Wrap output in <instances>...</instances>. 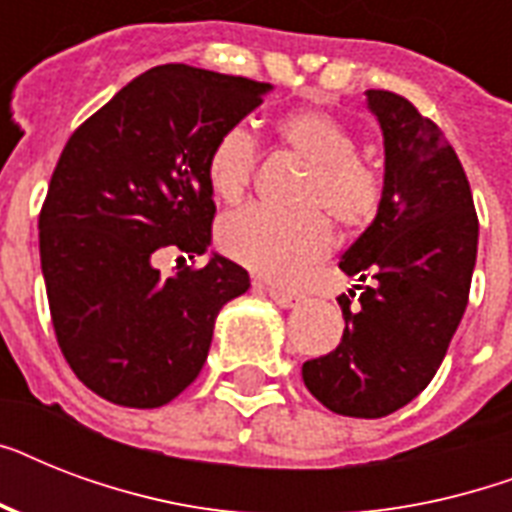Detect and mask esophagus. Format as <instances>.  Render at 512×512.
<instances>
[{"label": "esophagus", "mask_w": 512, "mask_h": 512, "mask_svg": "<svg viewBox=\"0 0 512 512\" xmlns=\"http://www.w3.org/2000/svg\"><path fill=\"white\" fill-rule=\"evenodd\" d=\"M268 297H271L273 303L279 305V308H297L303 297L295 295V292H284V289H276V287H268Z\"/></svg>", "instance_id": "34e87169"}]
</instances>
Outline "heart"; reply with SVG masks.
I'll return each instance as SVG.
<instances>
[{
	"label": "heart",
	"instance_id": "1",
	"mask_svg": "<svg viewBox=\"0 0 512 512\" xmlns=\"http://www.w3.org/2000/svg\"><path fill=\"white\" fill-rule=\"evenodd\" d=\"M276 132L281 143L308 164L295 196L303 209H241L225 217L217 239L225 255L249 271L271 281H295L332 247V228L323 213L327 211L345 231H361L380 212L385 177L377 164L358 154L353 130L324 111L300 108L284 114ZM255 164L252 132L241 124L228 127L209 148V188L217 199L236 204L249 191Z\"/></svg>",
	"mask_w": 512,
	"mask_h": 512
}]
</instances>
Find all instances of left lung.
I'll return each mask as SVG.
<instances>
[{
  "label": "left lung",
  "mask_w": 512,
  "mask_h": 512,
  "mask_svg": "<svg viewBox=\"0 0 512 512\" xmlns=\"http://www.w3.org/2000/svg\"><path fill=\"white\" fill-rule=\"evenodd\" d=\"M385 146V199L342 255L356 292L340 295L345 332L303 364L305 388L345 417L377 420L428 388L468 308L478 217L468 175L428 116L388 90H366Z\"/></svg>",
  "instance_id": "1"
}]
</instances>
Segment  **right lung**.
I'll return each mask as SVG.
<instances>
[{
    "label": "right lung",
    "instance_id": "obj_1",
    "mask_svg": "<svg viewBox=\"0 0 512 512\" xmlns=\"http://www.w3.org/2000/svg\"><path fill=\"white\" fill-rule=\"evenodd\" d=\"M271 84L167 63L116 92L68 138L39 215V255L58 345L111 404L156 409L207 361L220 308L249 276L228 257L162 279L151 255L212 241L207 156Z\"/></svg>",
    "mask_w": 512,
    "mask_h": 512
}]
</instances>
